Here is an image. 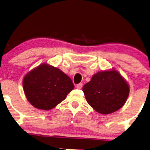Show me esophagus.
I'll use <instances>...</instances> for the list:
<instances>
[{"label": "esophagus", "instance_id": "34e87169", "mask_svg": "<svg viewBox=\"0 0 150 150\" xmlns=\"http://www.w3.org/2000/svg\"><path fill=\"white\" fill-rule=\"evenodd\" d=\"M82 83H79V84H78L76 85V88L78 89H80L82 88Z\"/></svg>", "mask_w": 150, "mask_h": 150}]
</instances>
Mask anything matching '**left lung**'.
Wrapping results in <instances>:
<instances>
[{"label":"left lung","mask_w":150,"mask_h":150,"mask_svg":"<svg viewBox=\"0 0 150 150\" xmlns=\"http://www.w3.org/2000/svg\"><path fill=\"white\" fill-rule=\"evenodd\" d=\"M87 103L100 114H110L123 107L129 94V86L115 69L98 72L83 86Z\"/></svg>","instance_id":"obj_1"}]
</instances>
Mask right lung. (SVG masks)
I'll return each instance as SVG.
<instances>
[{"instance_id": "1", "label": "right lung", "mask_w": 150, "mask_h": 150, "mask_svg": "<svg viewBox=\"0 0 150 150\" xmlns=\"http://www.w3.org/2000/svg\"><path fill=\"white\" fill-rule=\"evenodd\" d=\"M23 86L29 102L37 109L44 110L56 107L74 88L70 77L45 63L25 76Z\"/></svg>"}]
</instances>
